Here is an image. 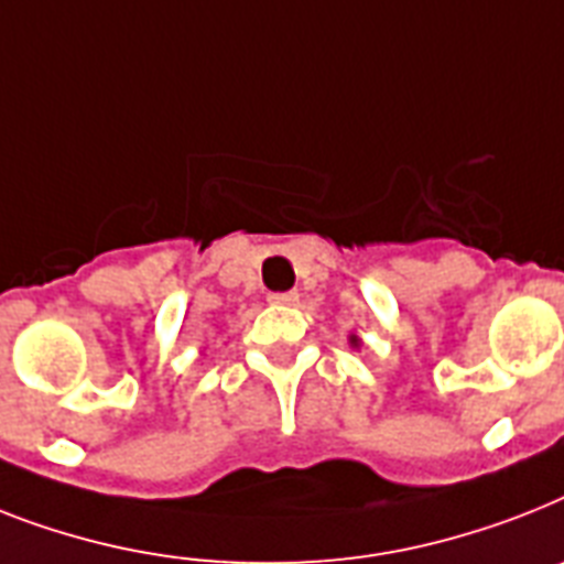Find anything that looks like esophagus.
Listing matches in <instances>:
<instances>
[{
  "label": "esophagus",
  "mask_w": 564,
  "mask_h": 564,
  "mask_svg": "<svg viewBox=\"0 0 564 564\" xmlns=\"http://www.w3.org/2000/svg\"><path fill=\"white\" fill-rule=\"evenodd\" d=\"M269 301L278 306H290L297 301V292H272V295H269Z\"/></svg>",
  "instance_id": "obj_1"
}]
</instances>
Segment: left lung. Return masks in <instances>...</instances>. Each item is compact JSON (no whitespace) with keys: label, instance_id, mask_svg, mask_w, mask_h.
<instances>
[{"label":"left lung","instance_id":"8db88e82","mask_svg":"<svg viewBox=\"0 0 564 564\" xmlns=\"http://www.w3.org/2000/svg\"><path fill=\"white\" fill-rule=\"evenodd\" d=\"M350 345H354V347H359L361 341H359V338H356V336H350Z\"/></svg>","mask_w":564,"mask_h":564}]
</instances>
